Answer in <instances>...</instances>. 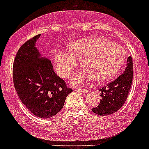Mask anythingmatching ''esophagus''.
Returning <instances> with one entry per match:
<instances>
[{
	"label": "esophagus",
	"mask_w": 149,
	"mask_h": 149,
	"mask_svg": "<svg viewBox=\"0 0 149 149\" xmlns=\"http://www.w3.org/2000/svg\"><path fill=\"white\" fill-rule=\"evenodd\" d=\"M76 92L77 93H87V89H79V88H77V89H75Z\"/></svg>",
	"instance_id": "obj_1"
}]
</instances>
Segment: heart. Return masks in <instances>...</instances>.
Returning <instances> with one entry per match:
<instances>
[{
	"mask_svg": "<svg viewBox=\"0 0 149 149\" xmlns=\"http://www.w3.org/2000/svg\"><path fill=\"white\" fill-rule=\"evenodd\" d=\"M69 52L58 50L55 63L59 74L68 78L82 59L85 68L71 77V84L79 86L93 78L95 81L109 80L116 74L125 60L126 53L122 46L101 37L74 40L67 45Z\"/></svg>",
	"mask_w": 149,
	"mask_h": 149,
	"instance_id": "b5f03b06",
	"label": "heart"
}]
</instances>
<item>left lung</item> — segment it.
<instances>
[{
  "label": "left lung",
  "mask_w": 149,
  "mask_h": 149,
  "mask_svg": "<svg viewBox=\"0 0 149 149\" xmlns=\"http://www.w3.org/2000/svg\"><path fill=\"white\" fill-rule=\"evenodd\" d=\"M132 64V58L129 56L126 67L123 74L100 89L101 92L100 95L102 99L97 107L92 109L94 113L100 116H109L117 112L124 105L133 78Z\"/></svg>",
  "instance_id": "8db88e82"
}]
</instances>
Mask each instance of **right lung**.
<instances>
[{"mask_svg":"<svg viewBox=\"0 0 149 149\" xmlns=\"http://www.w3.org/2000/svg\"><path fill=\"white\" fill-rule=\"evenodd\" d=\"M40 34L24 43L13 66V79L17 95L27 109L41 118L57 114L72 89L56 74L51 60L37 48Z\"/></svg>","mask_w":149,"mask_h":149,"instance_id":"right-lung-1","label":"right lung"}]
</instances>
